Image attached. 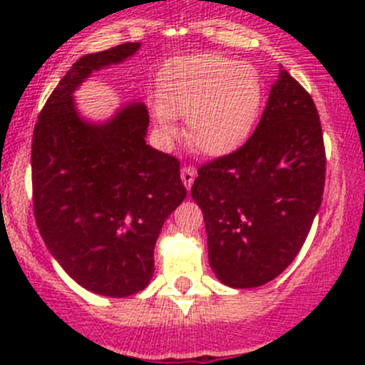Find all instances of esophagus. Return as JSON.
I'll list each match as a JSON object with an SVG mask.
<instances>
[{
	"label": "esophagus",
	"instance_id": "1",
	"mask_svg": "<svg viewBox=\"0 0 365 365\" xmlns=\"http://www.w3.org/2000/svg\"><path fill=\"white\" fill-rule=\"evenodd\" d=\"M180 178H182L185 189L189 190L190 187H192L194 180H196V171H194V168H183L182 171H180Z\"/></svg>",
	"mask_w": 365,
	"mask_h": 365
}]
</instances>
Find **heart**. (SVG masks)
Returning a JSON list of instances; mask_svg holds the SVG:
<instances>
[{
	"label": "heart",
	"mask_w": 365,
	"mask_h": 365,
	"mask_svg": "<svg viewBox=\"0 0 365 365\" xmlns=\"http://www.w3.org/2000/svg\"><path fill=\"white\" fill-rule=\"evenodd\" d=\"M152 113L164 138L175 135V118L185 116V135L201 155L237 152L251 135L263 108V84L251 65L217 53L178 56L157 73Z\"/></svg>",
	"instance_id": "obj_1"
}]
</instances>
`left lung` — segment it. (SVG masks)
Listing matches in <instances>:
<instances>
[{"label": "left lung", "mask_w": 365, "mask_h": 365, "mask_svg": "<svg viewBox=\"0 0 365 365\" xmlns=\"http://www.w3.org/2000/svg\"><path fill=\"white\" fill-rule=\"evenodd\" d=\"M325 146L311 95L281 67L242 148L208 162L190 189L208 261L230 288H257L289 267L322 206Z\"/></svg>", "instance_id": "obj_1"}]
</instances>
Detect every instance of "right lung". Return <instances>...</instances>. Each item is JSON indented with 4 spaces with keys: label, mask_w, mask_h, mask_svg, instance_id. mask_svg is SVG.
Returning a JSON list of instances; mask_svg holds the SVG:
<instances>
[{
    "label": "right lung",
    "mask_w": 365,
    "mask_h": 365,
    "mask_svg": "<svg viewBox=\"0 0 365 365\" xmlns=\"http://www.w3.org/2000/svg\"><path fill=\"white\" fill-rule=\"evenodd\" d=\"M141 43L84 54L58 83L33 132V206L54 259L88 292L123 298L155 272L153 249L165 219L187 196L180 162L146 145L143 102L108 120L84 118L73 91L93 72L123 63Z\"/></svg>",
    "instance_id": "obj_1"
}]
</instances>
